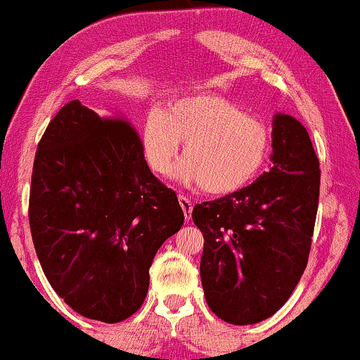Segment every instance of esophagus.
Masks as SVG:
<instances>
[{
  "label": "esophagus",
  "instance_id": "obj_1",
  "mask_svg": "<svg viewBox=\"0 0 360 360\" xmlns=\"http://www.w3.org/2000/svg\"><path fill=\"white\" fill-rule=\"evenodd\" d=\"M177 199H179L181 207H183L186 221H189V219H191V213H193V202L189 201V199L186 196H183V194H179V198H177Z\"/></svg>",
  "mask_w": 360,
  "mask_h": 360
}]
</instances>
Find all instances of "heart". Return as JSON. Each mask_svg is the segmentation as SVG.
Returning a JSON list of instances; mask_svg holds the SVG:
<instances>
[{
  "instance_id": "b5f03b06",
  "label": "heart",
  "mask_w": 360,
  "mask_h": 360,
  "mask_svg": "<svg viewBox=\"0 0 360 360\" xmlns=\"http://www.w3.org/2000/svg\"><path fill=\"white\" fill-rule=\"evenodd\" d=\"M177 171L181 181L214 196L243 189L265 162L270 132L259 119L221 95L194 94L153 110L142 127V147L159 176Z\"/></svg>"
}]
</instances>
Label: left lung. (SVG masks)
Returning a JSON list of instances; mask_svg holds the SVG:
<instances>
[{"instance_id": "1", "label": "left lung", "mask_w": 360, "mask_h": 360, "mask_svg": "<svg viewBox=\"0 0 360 360\" xmlns=\"http://www.w3.org/2000/svg\"><path fill=\"white\" fill-rule=\"evenodd\" d=\"M271 125L270 169L240 191L193 210L205 236L199 271L206 302L233 326L278 311L309 262L320 164L300 120L276 112Z\"/></svg>"}]
</instances>
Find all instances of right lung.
<instances>
[{"mask_svg": "<svg viewBox=\"0 0 360 360\" xmlns=\"http://www.w3.org/2000/svg\"><path fill=\"white\" fill-rule=\"evenodd\" d=\"M28 216L51 288L77 314L105 323L141 309L155 253L184 223L136 131L79 101L58 110L38 144Z\"/></svg>", "mask_w": 360, "mask_h": 360, "instance_id": "obj_1", "label": "right lung"}]
</instances>
